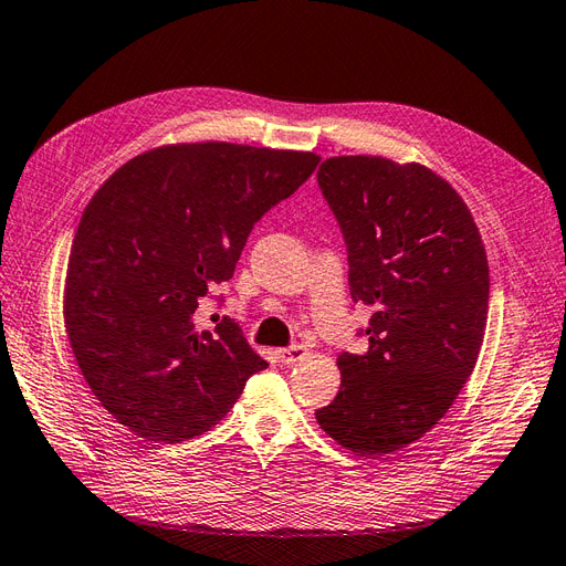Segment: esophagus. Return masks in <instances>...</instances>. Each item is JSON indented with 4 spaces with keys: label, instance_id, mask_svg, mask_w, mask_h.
<instances>
[{
    "label": "esophagus",
    "instance_id": "1",
    "mask_svg": "<svg viewBox=\"0 0 566 566\" xmlns=\"http://www.w3.org/2000/svg\"><path fill=\"white\" fill-rule=\"evenodd\" d=\"M277 356H280V360H282L284 366H294V364H298L303 356H306V349L296 344V346H289V349H280Z\"/></svg>",
    "mask_w": 566,
    "mask_h": 566
}]
</instances>
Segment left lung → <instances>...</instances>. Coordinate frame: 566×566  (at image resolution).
Segmentation results:
<instances>
[{"mask_svg": "<svg viewBox=\"0 0 566 566\" xmlns=\"http://www.w3.org/2000/svg\"><path fill=\"white\" fill-rule=\"evenodd\" d=\"M349 251L354 301L375 308L364 354H342L332 440L378 459L421 440L452 409L481 354L490 270L473 214L421 163L337 155L317 169Z\"/></svg>", "mask_w": 566, "mask_h": 566, "instance_id": "obj_1", "label": "left lung"}]
</instances>
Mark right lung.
I'll return each instance as SVG.
<instances>
[{
	"label": "right lung",
	"instance_id": "obj_1",
	"mask_svg": "<svg viewBox=\"0 0 566 566\" xmlns=\"http://www.w3.org/2000/svg\"><path fill=\"white\" fill-rule=\"evenodd\" d=\"M321 163L306 150L198 140L124 163L71 243L64 327L85 382L138 438L184 442L268 368L241 327L198 329V301L234 274L253 224Z\"/></svg>",
	"mask_w": 566,
	"mask_h": 566
}]
</instances>
